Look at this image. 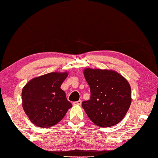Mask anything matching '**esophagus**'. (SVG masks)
I'll return each instance as SVG.
<instances>
[{
    "label": "esophagus",
    "mask_w": 158,
    "mask_h": 158,
    "mask_svg": "<svg viewBox=\"0 0 158 158\" xmlns=\"http://www.w3.org/2000/svg\"><path fill=\"white\" fill-rule=\"evenodd\" d=\"M73 104H74V105H81V100H79V101H77V102H73Z\"/></svg>",
    "instance_id": "1"
}]
</instances>
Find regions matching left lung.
<instances>
[{"label": "left lung", "mask_w": 158, "mask_h": 158, "mask_svg": "<svg viewBox=\"0 0 158 158\" xmlns=\"http://www.w3.org/2000/svg\"><path fill=\"white\" fill-rule=\"evenodd\" d=\"M84 75L90 87V99L82 102L89 118L96 125L109 127L123 120L131 104V87L114 71L85 69Z\"/></svg>", "instance_id": "1"}]
</instances>
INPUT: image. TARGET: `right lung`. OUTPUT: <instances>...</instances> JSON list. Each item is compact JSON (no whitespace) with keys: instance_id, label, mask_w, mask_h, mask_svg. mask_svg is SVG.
Wrapping results in <instances>:
<instances>
[{"instance_id":"1","label":"right lung","mask_w":158,"mask_h":158,"mask_svg":"<svg viewBox=\"0 0 158 158\" xmlns=\"http://www.w3.org/2000/svg\"><path fill=\"white\" fill-rule=\"evenodd\" d=\"M67 72H52L33 79L22 90V105L31 123L51 127L64 118L72 106L61 85Z\"/></svg>"}]
</instances>
